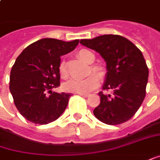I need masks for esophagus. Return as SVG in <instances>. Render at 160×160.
<instances>
[{"instance_id":"esophagus-1","label":"esophagus","mask_w":160,"mask_h":160,"mask_svg":"<svg viewBox=\"0 0 160 160\" xmlns=\"http://www.w3.org/2000/svg\"><path fill=\"white\" fill-rule=\"evenodd\" d=\"M80 96H81V97H88V94H79Z\"/></svg>"}]
</instances>
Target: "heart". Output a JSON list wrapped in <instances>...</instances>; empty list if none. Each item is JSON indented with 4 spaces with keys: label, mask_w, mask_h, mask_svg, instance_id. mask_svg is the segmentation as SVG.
Masks as SVG:
<instances>
[{
    "label": "heart",
    "mask_w": 160,
    "mask_h": 160,
    "mask_svg": "<svg viewBox=\"0 0 160 160\" xmlns=\"http://www.w3.org/2000/svg\"><path fill=\"white\" fill-rule=\"evenodd\" d=\"M78 57L88 63H92L95 61V58H96L95 55L88 49H80L78 52ZM58 70H59L60 76L63 79H65L68 76V72L66 69V64H65L64 61H62L60 63ZM91 72L96 73L100 79H103L105 77V73H106L103 67L100 66V65H91L90 72ZM97 76L96 75L92 74L85 79H82V80L72 79L64 84V88L68 92L76 93V94L88 93L90 91L96 89L99 85V79Z\"/></svg>",
    "instance_id": "heart-1"
}]
</instances>
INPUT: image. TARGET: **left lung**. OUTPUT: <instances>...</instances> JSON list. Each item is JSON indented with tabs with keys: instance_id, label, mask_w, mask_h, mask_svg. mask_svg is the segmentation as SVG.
Here are the masks:
<instances>
[{
	"instance_id": "left-lung-1",
	"label": "left lung",
	"mask_w": 160,
	"mask_h": 160,
	"mask_svg": "<svg viewBox=\"0 0 160 160\" xmlns=\"http://www.w3.org/2000/svg\"><path fill=\"white\" fill-rule=\"evenodd\" d=\"M80 43L98 52L106 62L103 90L94 115L108 125L124 123L138 111L145 97L149 69L142 53L134 43L120 35L104 34Z\"/></svg>"
}]
</instances>
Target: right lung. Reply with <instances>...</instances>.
Returning a JSON list of instances; mask_svg holds the SVG:
<instances>
[{
  "label": "right lung",
  "mask_w": 160,
  "mask_h": 160,
  "mask_svg": "<svg viewBox=\"0 0 160 160\" xmlns=\"http://www.w3.org/2000/svg\"><path fill=\"white\" fill-rule=\"evenodd\" d=\"M78 44L79 40L45 38L25 48L16 59L10 72L9 90L16 107L27 120L45 125L63 114L72 94L52 89L60 85V57L72 51Z\"/></svg>",
  "instance_id": "1"
}]
</instances>
